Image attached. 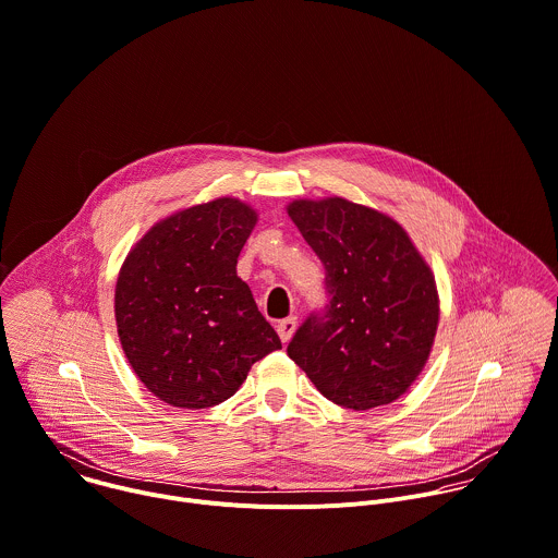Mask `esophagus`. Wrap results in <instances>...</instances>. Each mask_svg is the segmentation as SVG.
<instances>
[{
	"mask_svg": "<svg viewBox=\"0 0 558 558\" xmlns=\"http://www.w3.org/2000/svg\"><path fill=\"white\" fill-rule=\"evenodd\" d=\"M294 329H296V318H294V316H288V318H283V320L277 323V333H279V338H281V342H288V340L292 338Z\"/></svg>",
	"mask_w": 558,
	"mask_h": 558,
	"instance_id": "1",
	"label": "esophagus"
}]
</instances>
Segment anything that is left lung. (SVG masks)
Listing matches in <instances>:
<instances>
[{
	"label": "left lung",
	"mask_w": 558,
	"mask_h": 558,
	"mask_svg": "<svg viewBox=\"0 0 558 558\" xmlns=\"http://www.w3.org/2000/svg\"><path fill=\"white\" fill-rule=\"evenodd\" d=\"M288 216L323 262L329 294L296 329L288 355L342 408L399 399L423 371L438 327L427 262L399 222L340 196L292 201Z\"/></svg>",
	"instance_id": "1"
}]
</instances>
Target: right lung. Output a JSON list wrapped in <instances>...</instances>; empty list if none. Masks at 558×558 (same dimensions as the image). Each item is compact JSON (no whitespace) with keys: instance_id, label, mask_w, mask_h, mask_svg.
Instances as JSON below:
<instances>
[{"instance_id":"1","label":"right lung","mask_w":558,"mask_h":558,"mask_svg":"<svg viewBox=\"0 0 558 558\" xmlns=\"http://www.w3.org/2000/svg\"><path fill=\"white\" fill-rule=\"evenodd\" d=\"M255 225L253 207L222 196L157 222L122 264L118 336L135 375L168 405H218L281 349L235 270Z\"/></svg>"}]
</instances>
